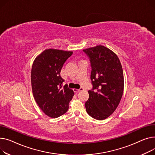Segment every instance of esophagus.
Returning <instances> with one entry per match:
<instances>
[{
    "label": "esophagus",
    "mask_w": 155,
    "mask_h": 155,
    "mask_svg": "<svg viewBox=\"0 0 155 155\" xmlns=\"http://www.w3.org/2000/svg\"><path fill=\"white\" fill-rule=\"evenodd\" d=\"M83 88H82V87H81L79 89H75V88L73 89V91L74 93H78V92L81 91H83Z\"/></svg>",
    "instance_id": "1"
}]
</instances>
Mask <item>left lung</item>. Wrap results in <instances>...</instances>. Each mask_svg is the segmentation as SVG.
Returning a JSON list of instances; mask_svg holds the SVG:
<instances>
[{
  "label": "left lung",
  "mask_w": 155,
  "mask_h": 155,
  "mask_svg": "<svg viewBox=\"0 0 155 155\" xmlns=\"http://www.w3.org/2000/svg\"><path fill=\"white\" fill-rule=\"evenodd\" d=\"M91 66L93 89L85 103L87 114L97 120L106 119L119 105L124 89L123 71L116 54L103 46L83 49Z\"/></svg>",
  "instance_id": "1"
}]
</instances>
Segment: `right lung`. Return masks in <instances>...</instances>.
I'll return each instance as SVG.
<instances>
[{
    "mask_svg": "<svg viewBox=\"0 0 155 155\" xmlns=\"http://www.w3.org/2000/svg\"><path fill=\"white\" fill-rule=\"evenodd\" d=\"M72 51L49 49L36 58L31 70L32 93L36 103L47 116L56 118L67 112L74 91L61 76V70Z\"/></svg>",
    "mask_w": 155,
    "mask_h": 155,
    "instance_id": "add662e5",
    "label": "right lung"
}]
</instances>
